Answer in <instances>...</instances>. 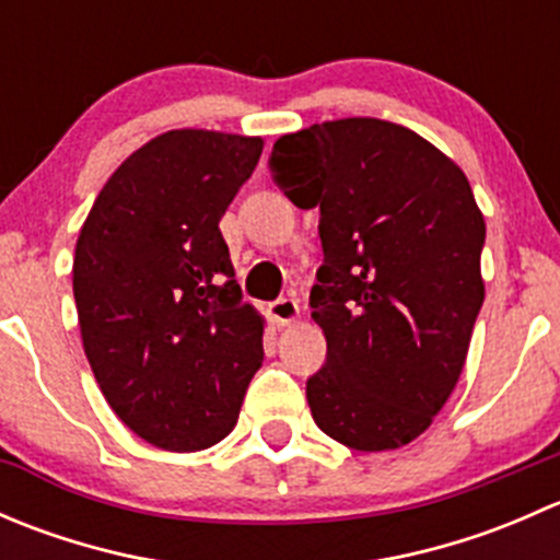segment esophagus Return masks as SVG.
I'll list each match as a JSON object with an SVG mask.
<instances>
[{
  "instance_id": "1",
  "label": "esophagus",
  "mask_w": 560,
  "mask_h": 560,
  "mask_svg": "<svg viewBox=\"0 0 560 560\" xmlns=\"http://www.w3.org/2000/svg\"><path fill=\"white\" fill-rule=\"evenodd\" d=\"M268 314H270V319L276 322V325H290V322L298 319L301 308H298L295 298H279V301L270 303Z\"/></svg>"
}]
</instances>
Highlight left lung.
<instances>
[{
  "mask_svg": "<svg viewBox=\"0 0 560 560\" xmlns=\"http://www.w3.org/2000/svg\"><path fill=\"white\" fill-rule=\"evenodd\" d=\"M270 178L319 208L312 316L327 358L308 376L316 425L363 453L420 436L447 404L485 301V219L453 160L382 118L276 140Z\"/></svg>",
  "mask_w": 560,
  "mask_h": 560,
  "instance_id": "8db88e82",
  "label": "left lung"
}]
</instances>
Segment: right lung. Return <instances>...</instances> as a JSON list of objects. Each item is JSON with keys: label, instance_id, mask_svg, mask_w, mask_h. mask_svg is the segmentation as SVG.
<instances>
[{"label": "right lung", "instance_id": "right-lung-1", "mask_svg": "<svg viewBox=\"0 0 560 560\" xmlns=\"http://www.w3.org/2000/svg\"><path fill=\"white\" fill-rule=\"evenodd\" d=\"M259 154L244 135H160L107 178L78 235L72 292L94 380L129 431L171 453L222 442L262 365V316L219 230Z\"/></svg>", "mask_w": 560, "mask_h": 560}]
</instances>
